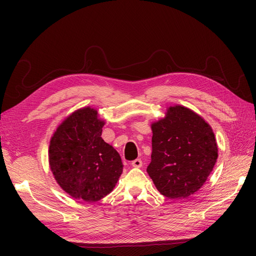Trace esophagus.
Segmentation results:
<instances>
[{
  "instance_id": "34e87169",
  "label": "esophagus",
  "mask_w": 256,
  "mask_h": 256,
  "mask_svg": "<svg viewBox=\"0 0 256 256\" xmlns=\"http://www.w3.org/2000/svg\"><path fill=\"white\" fill-rule=\"evenodd\" d=\"M131 166L134 168H141L142 166V160L141 159H136L131 162Z\"/></svg>"
}]
</instances>
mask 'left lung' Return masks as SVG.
Segmentation results:
<instances>
[{"mask_svg": "<svg viewBox=\"0 0 256 256\" xmlns=\"http://www.w3.org/2000/svg\"><path fill=\"white\" fill-rule=\"evenodd\" d=\"M152 130L147 173L162 196L188 198L205 184L218 158L212 127L188 108L174 106L152 124Z\"/></svg>", "mask_w": 256, "mask_h": 256, "instance_id": "1", "label": "left lung"}]
</instances>
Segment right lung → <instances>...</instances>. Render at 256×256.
Returning <instances> with one entry per match:
<instances>
[{"label":"right lung","instance_id":"right-lung-1","mask_svg":"<svg viewBox=\"0 0 256 256\" xmlns=\"http://www.w3.org/2000/svg\"><path fill=\"white\" fill-rule=\"evenodd\" d=\"M104 126L97 110L85 106L64 120L50 140L49 164L56 182L88 203L109 194L122 173L120 154L102 140Z\"/></svg>","mask_w":256,"mask_h":256}]
</instances>
